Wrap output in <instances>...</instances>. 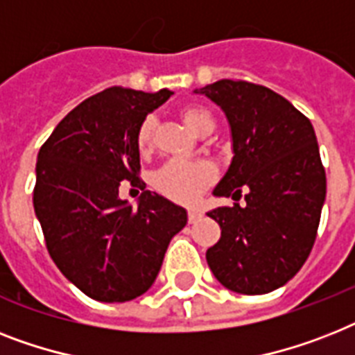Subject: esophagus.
<instances>
[{
    "instance_id": "obj_1",
    "label": "esophagus",
    "mask_w": 355,
    "mask_h": 355,
    "mask_svg": "<svg viewBox=\"0 0 355 355\" xmlns=\"http://www.w3.org/2000/svg\"><path fill=\"white\" fill-rule=\"evenodd\" d=\"M200 217H202V213L197 211V209H189L187 211V220H189V224H195Z\"/></svg>"
}]
</instances>
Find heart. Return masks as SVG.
<instances>
[{"label": "heart", "instance_id": "heart-1", "mask_svg": "<svg viewBox=\"0 0 355 355\" xmlns=\"http://www.w3.org/2000/svg\"><path fill=\"white\" fill-rule=\"evenodd\" d=\"M178 114L187 128L197 135H209L215 128L211 114L198 105H184ZM155 135H157V118L148 114L140 122L135 135V144L142 157L149 155L155 148ZM215 180H217V168L207 160H197V162L171 160L164 164L162 168H158L151 177L153 187L162 197L178 204H193Z\"/></svg>", "mask_w": 355, "mask_h": 355}]
</instances>
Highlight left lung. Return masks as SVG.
Listing matches in <instances>:
<instances>
[{
	"label": "left lung",
	"instance_id": "8db88e82",
	"mask_svg": "<svg viewBox=\"0 0 355 355\" xmlns=\"http://www.w3.org/2000/svg\"><path fill=\"white\" fill-rule=\"evenodd\" d=\"M195 93L226 112L235 153L213 195L237 204L207 213L223 232L206 261L232 292H273L301 270L318 237L327 175L312 123L286 98L244 80Z\"/></svg>",
	"mask_w": 355,
	"mask_h": 355
}]
</instances>
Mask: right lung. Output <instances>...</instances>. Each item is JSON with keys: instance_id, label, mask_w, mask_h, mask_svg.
<instances>
[{"instance_id": "right-lung-1", "label": "right lung", "mask_w": 355, "mask_h": 355, "mask_svg": "<svg viewBox=\"0 0 355 355\" xmlns=\"http://www.w3.org/2000/svg\"><path fill=\"white\" fill-rule=\"evenodd\" d=\"M171 94L105 89L69 112L37 153L33 202L45 246L91 299L125 302L148 292L187 223L184 207L146 189L135 144L146 114ZM122 180L143 189L138 208L117 197Z\"/></svg>"}]
</instances>
